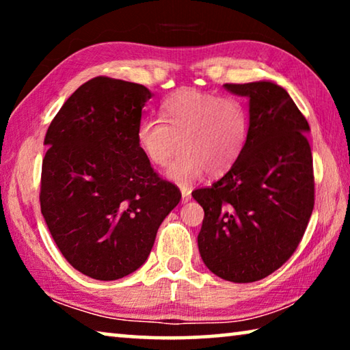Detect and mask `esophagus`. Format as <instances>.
<instances>
[{
    "label": "esophagus",
    "instance_id": "1",
    "mask_svg": "<svg viewBox=\"0 0 350 350\" xmlns=\"http://www.w3.org/2000/svg\"><path fill=\"white\" fill-rule=\"evenodd\" d=\"M189 199H191V189H189V188H182V202L187 204Z\"/></svg>",
    "mask_w": 350,
    "mask_h": 350
}]
</instances>
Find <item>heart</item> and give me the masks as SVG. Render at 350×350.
<instances>
[{
  "instance_id": "heart-1",
  "label": "heart",
  "mask_w": 350,
  "mask_h": 350,
  "mask_svg": "<svg viewBox=\"0 0 350 350\" xmlns=\"http://www.w3.org/2000/svg\"><path fill=\"white\" fill-rule=\"evenodd\" d=\"M159 118H145L137 145L154 167L170 165L167 176L188 187L205 171L222 176L238 162L248 137V112L236 97L198 90H179L163 100Z\"/></svg>"
}]
</instances>
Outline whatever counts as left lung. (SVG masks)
I'll list each match as a JSON object with an SVG mask.
<instances>
[{
  "mask_svg": "<svg viewBox=\"0 0 350 350\" xmlns=\"http://www.w3.org/2000/svg\"><path fill=\"white\" fill-rule=\"evenodd\" d=\"M224 86L248 98L250 125L238 162L211 187L193 191L205 211L198 245L216 276L253 282L292 256L309 224L315 204L310 128L275 83Z\"/></svg>",
  "mask_w": 350,
  "mask_h": 350,
  "instance_id": "left-lung-1",
  "label": "left lung"
}]
</instances>
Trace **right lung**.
<instances>
[{
  "label": "right lung",
  "mask_w": 350,
  "mask_h": 350,
  "mask_svg": "<svg viewBox=\"0 0 350 350\" xmlns=\"http://www.w3.org/2000/svg\"><path fill=\"white\" fill-rule=\"evenodd\" d=\"M150 98L144 85L96 77L47 128L41 213L68 262L94 280H120L144 265L182 198L137 145Z\"/></svg>",
  "instance_id": "obj_1"
}]
</instances>
